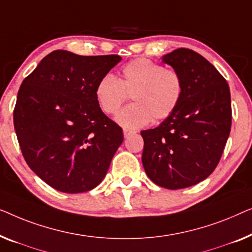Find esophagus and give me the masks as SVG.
Here are the masks:
<instances>
[{
    "label": "esophagus",
    "mask_w": 252,
    "mask_h": 252,
    "mask_svg": "<svg viewBox=\"0 0 252 252\" xmlns=\"http://www.w3.org/2000/svg\"><path fill=\"white\" fill-rule=\"evenodd\" d=\"M123 133H125V137H127L129 136V134H132V133H134V131H132V130H129V129H123Z\"/></svg>",
    "instance_id": "34e87169"
}]
</instances>
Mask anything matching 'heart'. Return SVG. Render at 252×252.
Listing matches in <instances>:
<instances>
[{
    "label": "heart",
    "mask_w": 252,
    "mask_h": 252,
    "mask_svg": "<svg viewBox=\"0 0 252 252\" xmlns=\"http://www.w3.org/2000/svg\"><path fill=\"white\" fill-rule=\"evenodd\" d=\"M131 94L133 104L116 115L120 125L137 129L153 121L168 119L178 107L184 94L179 72L164 68L151 59L138 58L122 67L121 77L105 74L95 84L97 104L105 114H114Z\"/></svg>",
    "instance_id": "b5f03b06"
}]
</instances>
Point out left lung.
I'll use <instances>...</instances> for the list:
<instances>
[{
	"label": "left lung",
	"instance_id": "left-lung-1",
	"mask_svg": "<svg viewBox=\"0 0 252 252\" xmlns=\"http://www.w3.org/2000/svg\"><path fill=\"white\" fill-rule=\"evenodd\" d=\"M162 60L182 75L184 94L168 119L140 132L141 161L152 182L180 189L204 180L220 161L231 132V94L224 76L190 49L179 48Z\"/></svg>",
	"mask_w": 252,
	"mask_h": 252
}]
</instances>
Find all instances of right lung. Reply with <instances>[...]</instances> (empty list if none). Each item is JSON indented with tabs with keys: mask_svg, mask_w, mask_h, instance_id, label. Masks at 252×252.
I'll list each match as a JSON object with an SVG mask.
<instances>
[{
	"mask_svg": "<svg viewBox=\"0 0 252 252\" xmlns=\"http://www.w3.org/2000/svg\"><path fill=\"white\" fill-rule=\"evenodd\" d=\"M121 57L56 50L21 83L13 126L28 166L63 193L99 185L123 141L122 127L97 104L95 84Z\"/></svg>",
	"mask_w": 252,
	"mask_h": 252,
	"instance_id": "add662e5",
	"label": "right lung"
}]
</instances>
